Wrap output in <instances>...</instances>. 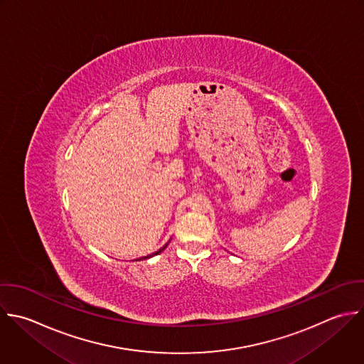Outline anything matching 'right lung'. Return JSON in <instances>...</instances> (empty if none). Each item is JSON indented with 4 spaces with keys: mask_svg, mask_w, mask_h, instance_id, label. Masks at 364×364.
<instances>
[{
    "mask_svg": "<svg viewBox=\"0 0 364 364\" xmlns=\"http://www.w3.org/2000/svg\"><path fill=\"white\" fill-rule=\"evenodd\" d=\"M166 247H167V244L163 247V248H160L157 252H154V254H151V255H147V257H144V258H140V259H147V258H150V257H154V255H157V254H160L163 250H166Z\"/></svg>",
    "mask_w": 364,
    "mask_h": 364,
    "instance_id": "obj_1",
    "label": "right lung"
}]
</instances>
